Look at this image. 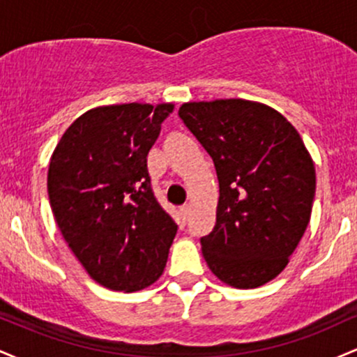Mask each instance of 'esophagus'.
I'll use <instances>...</instances> for the list:
<instances>
[{
	"instance_id": "obj_1",
	"label": "esophagus",
	"mask_w": 357,
	"mask_h": 357,
	"mask_svg": "<svg viewBox=\"0 0 357 357\" xmlns=\"http://www.w3.org/2000/svg\"><path fill=\"white\" fill-rule=\"evenodd\" d=\"M179 215H181L183 221H186L188 216H190V206H188V204H184V206L179 208Z\"/></svg>"
}]
</instances>
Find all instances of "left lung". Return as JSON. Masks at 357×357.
<instances>
[{"instance_id": "8db88e82", "label": "left lung", "mask_w": 357, "mask_h": 357, "mask_svg": "<svg viewBox=\"0 0 357 357\" xmlns=\"http://www.w3.org/2000/svg\"><path fill=\"white\" fill-rule=\"evenodd\" d=\"M179 117L215 162L216 225L203 257L221 282L255 289L289 264L310 221L315 167L301 134L260 102H186Z\"/></svg>"}]
</instances>
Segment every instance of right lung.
I'll return each instance as SVG.
<instances>
[{"label": "right lung", "mask_w": 357, "mask_h": 357, "mask_svg": "<svg viewBox=\"0 0 357 357\" xmlns=\"http://www.w3.org/2000/svg\"><path fill=\"white\" fill-rule=\"evenodd\" d=\"M174 104L90 109L50 158L48 198L65 241L90 278L137 292L162 275L178 231L155 202L147 153Z\"/></svg>", "instance_id": "obj_1"}]
</instances>
